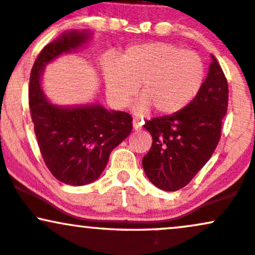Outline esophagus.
<instances>
[{
  "label": "esophagus",
  "mask_w": 255,
  "mask_h": 255,
  "mask_svg": "<svg viewBox=\"0 0 255 255\" xmlns=\"http://www.w3.org/2000/svg\"><path fill=\"white\" fill-rule=\"evenodd\" d=\"M133 129L134 130H140L141 129V122H139L138 120H133Z\"/></svg>",
  "instance_id": "obj_1"
}]
</instances>
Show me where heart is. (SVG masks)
Returning a JSON list of instances; mask_svg holds the SVG:
<instances>
[{
    "mask_svg": "<svg viewBox=\"0 0 255 255\" xmlns=\"http://www.w3.org/2000/svg\"><path fill=\"white\" fill-rule=\"evenodd\" d=\"M106 96L115 108L130 102L140 85L134 104L136 115L156 109L159 115H173L191 104L202 91L206 64L194 52L169 42L133 44L121 58L105 55L102 61Z\"/></svg>",
    "mask_w": 255,
    "mask_h": 255,
    "instance_id": "b5f03b06",
    "label": "heart"
}]
</instances>
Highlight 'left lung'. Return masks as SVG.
I'll return each instance as SVG.
<instances>
[{"instance_id": "obj_1", "label": "left lung", "mask_w": 255, "mask_h": 255, "mask_svg": "<svg viewBox=\"0 0 255 255\" xmlns=\"http://www.w3.org/2000/svg\"><path fill=\"white\" fill-rule=\"evenodd\" d=\"M228 100V81L212 55L205 85L194 102L177 114L145 122L152 145L142 158V168L153 185L177 191L208 162L222 135Z\"/></svg>"}]
</instances>
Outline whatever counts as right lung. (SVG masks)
Masks as SVG:
<instances>
[{"label": "right lung", "instance_id": "add662e5", "mask_svg": "<svg viewBox=\"0 0 255 255\" xmlns=\"http://www.w3.org/2000/svg\"><path fill=\"white\" fill-rule=\"evenodd\" d=\"M91 32L72 30L61 33L41 50L30 75L29 106L36 139L47 168L64 184L81 186L93 183L108 164L111 151L132 132V116L106 110L99 104L54 105L41 85L44 66L80 48Z\"/></svg>", "mask_w": 255, "mask_h": 255}]
</instances>
